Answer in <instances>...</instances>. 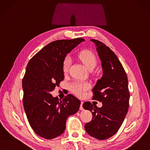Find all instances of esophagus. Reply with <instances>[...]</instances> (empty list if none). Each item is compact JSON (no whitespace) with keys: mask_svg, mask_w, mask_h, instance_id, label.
<instances>
[{"mask_svg":"<svg viewBox=\"0 0 150 150\" xmlns=\"http://www.w3.org/2000/svg\"><path fill=\"white\" fill-rule=\"evenodd\" d=\"M83 102H81V104H80V110H84V109H83Z\"/></svg>","mask_w":150,"mask_h":150,"instance_id":"obj_1","label":"esophagus"}]
</instances>
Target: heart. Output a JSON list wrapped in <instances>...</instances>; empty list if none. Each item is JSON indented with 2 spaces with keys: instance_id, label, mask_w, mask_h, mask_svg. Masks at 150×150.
<instances>
[{
  "instance_id": "1",
  "label": "heart",
  "mask_w": 150,
  "mask_h": 150,
  "mask_svg": "<svg viewBox=\"0 0 150 150\" xmlns=\"http://www.w3.org/2000/svg\"><path fill=\"white\" fill-rule=\"evenodd\" d=\"M79 58L81 60V62L86 66L88 70H92L95 67L97 64V60L96 56L93 52L90 51H83L79 55ZM71 60L69 57H66L62 63V70L64 74H67L70 68ZM90 87V84L87 83H83L76 81L71 83L70 88L71 91L75 95L79 97H83L85 95L86 91L89 89Z\"/></svg>"
}]
</instances>
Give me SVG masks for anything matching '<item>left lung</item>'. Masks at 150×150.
<instances>
[{
  "instance_id": "obj_1",
  "label": "left lung",
  "mask_w": 150,
  "mask_h": 150,
  "mask_svg": "<svg viewBox=\"0 0 150 150\" xmlns=\"http://www.w3.org/2000/svg\"><path fill=\"white\" fill-rule=\"evenodd\" d=\"M91 41L95 44L103 70L101 79L92 89L93 98L102 102L103 106L83 103V108L93 115L85 129L90 136L101 140L114 135L122 124L128 112L130 93L127 74L117 55L101 41L93 39Z\"/></svg>"
}]
</instances>
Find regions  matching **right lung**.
Here are the masks:
<instances>
[{
	"label": "right lung",
	"mask_w": 150,
	"mask_h": 150,
	"mask_svg": "<svg viewBox=\"0 0 150 150\" xmlns=\"http://www.w3.org/2000/svg\"><path fill=\"white\" fill-rule=\"evenodd\" d=\"M83 38L49 43L28 63L22 81L23 106L37 135L52 139L63 134L69 116L78 111L80 101L69 94L61 100L51 94L64 79L62 63L67 54L84 41Z\"/></svg>",
	"instance_id": "right-lung-1"
}]
</instances>
